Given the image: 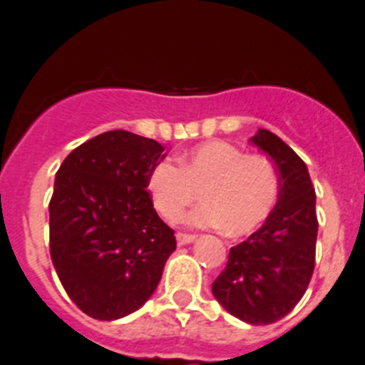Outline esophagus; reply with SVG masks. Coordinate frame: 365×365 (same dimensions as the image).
<instances>
[{
    "label": "esophagus",
    "mask_w": 365,
    "mask_h": 365,
    "mask_svg": "<svg viewBox=\"0 0 365 365\" xmlns=\"http://www.w3.org/2000/svg\"><path fill=\"white\" fill-rule=\"evenodd\" d=\"M177 243L179 245H190L193 243V241L197 240V235H193V234H182V232H177Z\"/></svg>",
    "instance_id": "1"
}]
</instances>
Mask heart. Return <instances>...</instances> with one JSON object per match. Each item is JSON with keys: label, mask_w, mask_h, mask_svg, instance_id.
<instances>
[{"label": "heart", "mask_w": 365, "mask_h": 365, "mask_svg": "<svg viewBox=\"0 0 365 365\" xmlns=\"http://www.w3.org/2000/svg\"><path fill=\"white\" fill-rule=\"evenodd\" d=\"M177 160L179 166L159 160L148 173L151 202L166 221H179L201 192L205 205L188 215L190 225L222 228L230 237H240L256 230L278 202L279 177L267 157L210 140L180 153Z\"/></svg>", "instance_id": "obj_1"}]
</instances>
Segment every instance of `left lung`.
<instances>
[{"mask_svg": "<svg viewBox=\"0 0 365 365\" xmlns=\"http://www.w3.org/2000/svg\"><path fill=\"white\" fill-rule=\"evenodd\" d=\"M250 143L278 168V202L263 227L230 248L227 269L212 283V292L235 318L269 325L296 307L312 278L316 193L305 163L278 135L257 130Z\"/></svg>", "mask_w": 365, "mask_h": 365, "instance_id": "obj_1", "label": "left lung"}]
</instances>
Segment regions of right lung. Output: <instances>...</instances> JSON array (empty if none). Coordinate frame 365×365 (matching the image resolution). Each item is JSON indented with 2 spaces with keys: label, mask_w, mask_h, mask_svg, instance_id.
<instances>
[{
  "label": "right lung",
  "mask_w": 365,
  "mask_h": 365,
  "mask_svg": "<svg viewBox=\"0 0 365 365\" xmlns=\"http://www.w3.org/2000/svg\"><path fill=\"white\" fill-rule=\"evenodd\" d=\"M166 157L153 138L106 131L62 163L49 202L51 259L80 311L118 320L150 299L175 235L157 215L148 173Z\"/></svg>",
  "instance_id": "obj_1"
}]
</instances>
